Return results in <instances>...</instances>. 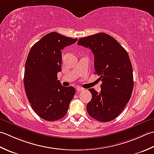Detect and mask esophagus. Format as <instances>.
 I'll return each instance as SVG.
<instances>
[{"label": "esophagus", "mask_w": 154, "mask_h": 154, "mask_svg": "<svg viewBox=\"0 0 154 154\" xmlns=\"http://www.w3.org/2000/svg\"><path fill=\"white\" fill-rule=\"evenodd\" d=\"M84 89L82 88H81V87H77L76 88V90H77V92H81V91H82Z\"/></svg>", "instance_id": "1"}]
</instances>
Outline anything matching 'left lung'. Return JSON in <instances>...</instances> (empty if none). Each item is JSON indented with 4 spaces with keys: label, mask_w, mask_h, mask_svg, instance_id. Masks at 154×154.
Listing matches in <instances>:
<instances>
[{
    "label": "left lung",
    "mask_w": 154,
    "mask_h": 154,
    "mask_svg": "<svg viewBox=\"0 0 154 154\" xmlns=\"http://www.w3.org/2000/svg\"><path fill=\"white\" fill-rule=\"evenodd\" d=\"M77 44L93 52L94 74L102 81L100 93L89 89L92 100L87 104V112L100 122L114 120L129 102L134 88L132 66L128 52L116 40L103 32L81 38Z\"/></svg>",
    "instance_id": "obj_1"
}]
</instances>
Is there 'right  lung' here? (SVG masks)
Here are the masks:
<instances>
[{"label": "right lung", "instance_id": "right-lung-1", "mask_svg": "<svg viewBox=\"0 0 154 154\" xmlns=\"http://www.w3.org/2000/svg\"><path fill=\"white\" fill-rule=\"evenodd\" d=\"M76 41L77 38L52 32L34 44L28 55L25 91L33 110L44 120L56 121L63 118L75 94L74 88L62 86L57 74L61 71V50Z\"/></svg>", "mask_w": 154, "mask_h": 154}]
</instances>
